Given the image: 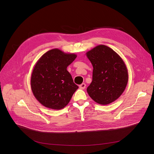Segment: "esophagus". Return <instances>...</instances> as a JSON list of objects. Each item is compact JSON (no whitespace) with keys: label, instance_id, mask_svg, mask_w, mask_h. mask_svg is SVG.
<instances>
[{"label":"esophagus","instance_id":"1","mask_svg":"<svg viewBox=\"0 0 154 154\" xmlns=\"http://www.w3.org/2000/svg\"><path fill=\"white\" fill-rule=\"evenodd\" d=\"M85 87H86V84L85 83H82V84L79 85V88H80V89H81V90H84L85 88Z\"/></svg>","mask_w":154,"mask_h":154}]
</instances>
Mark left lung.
I'll use <instances>...</instances> for the list:
<instances>
[{"instance_id":"8db88e82","label":"left lung","mask_w":154,"mask_h":154,"mask_svg":"<svg viewBox=\"0 0 154 154\" xmlns=\"http://www.w3.org/2000/svg\"><path fill=\"white\" fill-rule=\"evenodd\" d=\"M93 66V80L87 93L96 103L108 105L118 99L128 80L125 62L112 49L98 45L86 53Z\"/></svg>"}]
</instances>
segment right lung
I'll return each instance as SVG.
<instances>
[{
    "label": "right lung",
    "instance_id": "obj_1",
    "mask_svg": "<svg viewBox=\"0 0 154 154\" xmlns=\"http://www.w3.org/2000/svg\"><path fill=\"white\" fill-rule=\"evenodd\" d=\"M75 54L59 49L44 54L33 68L30 85L37 100L46 108L61 109L66 106L79 88L67 67L76 58Z\"/></svg>",
    "mask_w": 154,
    "mask_h": 154
}]
</instances>
